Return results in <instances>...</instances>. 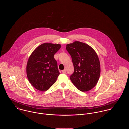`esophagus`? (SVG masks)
Masks as SVG:
<instances>
[{
	"mask_svg": "<svg viewBox=\"0 0 129 129\" xmlns=\"http://www.w3.org/2000/svg\"><path fill=\"white\" fill-rule=\"evenodd\" d=\"M62 73L63 74H66V70H64L62 71Z\"/></svg>",
	"mask_w": 129,
	"mask_h": 129,
	"instance_id": "esophagus-1",
	"label": "esophagus"
}]
</instances>
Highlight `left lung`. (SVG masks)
Returning <instances> with one entry per match:
<instances>
[{
    "label": "left lung",
    "mask_w": 129,
    "mask_h": 129,
    "mask_svg": "<svg viewBox=\"0 0 129 129\" xmlns=\"http://www.w3.org/2000/svg\"><path fill=\"white\" fill-rule=\"evenodd\" d=\"M66 49L72 58L74 74L70 79L82 92L92 89L100 74V63L97 54L89 45L79 41L67 45Z\"/></svg>",
    "instance_id": "1"
}]
</instances>
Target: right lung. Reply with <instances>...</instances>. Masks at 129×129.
<instances>
[{
    "mask_svg": "<svg viewBox=\"0 0 129 129\" xmlns=\"http://www.w3.org/2000/svg\"><path fill=\"white\" fill-rule=\"evenodd\" d=\"M60 47L58 44L44 43L29 56L27 76L30 83L37 90L46 91L55 83L59 73L54 55Z\"/></svg>",
    "mask_w": 129,
    "mask_h": 129,
    "instance_id": "obj_1",
    "label": "right lung"
}]
</instances>
